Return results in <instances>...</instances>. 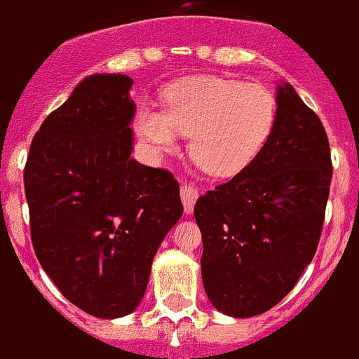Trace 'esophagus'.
<instances>
[{
  "instance_id": "1",
  "label": "esophagus",
  "mask_w": 359,
  "mask_h": 359,
  "mask_svg": "<svg viewBox=\"0 0 359 359\" xmlns=\"http://www.w3.org/2000/svg\"><path fill=\"white\" fill-rule=\"evenodd\" d=\"M180 196H182V203L183 209H185V213L191 215L194 209V203L198 200V189H194L193 185H187V183H183L182 189H180Z\"/></svg>"
}]
</instances>
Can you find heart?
Listing matches in <instances>:
<instances>
[{
    "label": "heart",
    "instance_id": "obj_1",
    "mask_svg": "<svg viewBox=\"0 0 359 359\" xmlns=\"http://www.w3.org/2000/svg\"><path fill=\"white\" fill-rule=\"evenodd\" d=\"M276 100L263 85L228 77H194L166 90V109L140 105L137 133L157 156L189 151L211 176L233 177L256 161L276 126Z\"/></svg>",
    "mask_w": 359,
    "mask_h": 359
}]
</instances>
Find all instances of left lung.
Returning a JSON list of instances; mask_svg holds the SVG:
<instances>
[{
    "mask_svg": "<svg viewBox=\"0 0 359 359\" xmlns=\"http://www.w3.org/2000/svg\"><path fill=\"white\" fill-rule=\"evenodd\" d=\"M276 126L245 172L198 198L202 282L231 317L274 308L313 259L332 182L330 142L320 118L285 83Z\"/></svg>",
    "mask_w": 359,
    "mask_h": 359,
    "instance_id": "8db88e82",
    "label": "left lung"
}]
</instances>
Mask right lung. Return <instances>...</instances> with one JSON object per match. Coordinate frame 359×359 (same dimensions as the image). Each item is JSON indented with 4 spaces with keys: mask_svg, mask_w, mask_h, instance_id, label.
Masks as SVG:
<instances>
[{
    "mask_svg": "<svg viewBox=\"0 0 359 359\" xmlns=\"http://www.w3.org/2000/svg\"><path fill=\"white\" fill-rule=\"evenodd\" d=\"M133 79H83L33 137L24 168L31 241L46 274L88 315L144 297L157 248L183 213L172 172L131 159Z\"/></svg>",
    "mask_w": 359,
    "mask_h": 359,
    "instance_id": "add662e5",
    "label": "right lung"
}]
</instances>
